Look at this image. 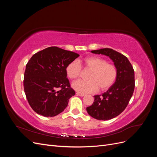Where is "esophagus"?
Listing matches in <instances>:
<instances>
[{
  "label": "esophagus",
  "instance_id": "1",
  "mask_svg": "<svg viewBox=\"0 0 157 157\" xmlns=\"http://www.w3.org/2000/svg\"><path fill=\"white\" fill-rule=\"evenodd\" d=\"M76 94H77V96H81V97H83L84 96V94H82V93H79V92H77L76 93Z\"/></svg>",
  "mask_w": 157,
  "mask_h": 157
}]
</instances>
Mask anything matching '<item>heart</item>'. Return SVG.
I'll use <instances>...</instances> for the list:
<instances>
[{"instance_id": "b5f03b06", "label": "heart", "mask_w": 157, "mask_h": 157, "mask_svg": "<svg viewBox=\"0 0 157 157\" xmlns=\"http://www.w3.org/2000/svg\"><path fill=\"white\" fill-rule=\"evenodd\" d=\"M85 67L91 70L87 80H79L72 84V87L76 91L82 94L93 93L99 90H106L115 83L117 78L118 71L116 66L109 63L108 61L97 56L85 58L82 61ZM66 73L71 79H76L81 73V65L77 60L72 61L66 67Z\"/></svg>"}]
</instances>
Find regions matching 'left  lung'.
<instances>
[{"label":"left lung","mask_w":157,"mask_h":157,"mask_svg":"<svg viewBox=\"0 0 157 157\" xmlns=\"http://www.w3.org/2000/svg\"><path fill=\"white\" fill-rule=\"evenodd\" d=\"M92 53L109 57L118 71L116 81L101 95L94 96L92 105L86 108L89 115L99 121L110 120L124 110L135 87L134 71L125 56L111 48L92 50Z\"/></svg>","instance_id":"obj_1"}]
</instances>
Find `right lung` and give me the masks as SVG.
I'll return each mask as SVG.
<instances>
[{"instance_id": "obj_1", "label": "right lung", "mask_w": 157, "mask_h": 157, "mask_svg": "<svg viewBox=\"0 0 157 157\" xmlns=\"http://www.w3.org/2000/svg\"><path fill=\"white\" fill-rule=\"evenodd\" d=\"M78 56L75 52L51 46L31 57L26 65L23 86L33 111L46 117H55L64 111L75 94L65 69Z\"/></svg>"}]
</instances>
